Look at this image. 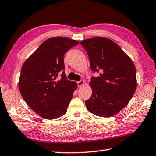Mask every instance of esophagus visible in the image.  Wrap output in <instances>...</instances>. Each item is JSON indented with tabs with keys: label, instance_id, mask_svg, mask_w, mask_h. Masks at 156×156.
<instances>
[{
	"label": "esophagus",
	"instance_id": "1",
	"mask_svg": "<svg viewBox=\"0 0 156 156\" xmlns=\"http://www.w3.org/2000/svg\"><path fill=\"white\" fill-rule=\"evenodd\" d=\"M77 85H78V87H82V86H83V85H84V81H83V80L78 81V82H77Z\"/></svg>",
	"mask_w": 156,
	"mask_h": 156
}]
</instances>
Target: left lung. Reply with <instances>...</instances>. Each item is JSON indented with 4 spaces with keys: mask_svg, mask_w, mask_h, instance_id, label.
Masks as SVG:
<instances>
[{
    "mask_svg": "<svg viewBox=\"0 0 156 156\" xmlns=\"http://www.w3.org/2000/svg\"><path fill=\"white\" fill-rule=\"evenodd\" d=\"M87 53L90 68L98 77L91 78L92 94L87 109L100 117H111L125 107L136 89V69L132 59L110 39L95 37L80 42Z\"/></svg>",
    "mask_w": 156,
    "mask_h": 156,
    "instance_id": "obj_1",
    "label": "left lung"
}]
</instances>
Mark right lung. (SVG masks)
<instances>
[{
	"instance_id": "right-lung-1",
	"label": "right lung",
	"mask_w": 156,
	"mask_h": 156,
	"mask_svg": "<svg viewBox=\"0 0 156 156\" xmlns=\"http://www.w3.org/2000/svg\"><path fill=\"white\" fill-rule=\"evenodd\" d=\"M78 43L65 37L49 38L23 64L19 90L29 107L42 118L55 119L66 113L78 86L67 80L64 55Z\"/></svg>"
}]
</instances>
